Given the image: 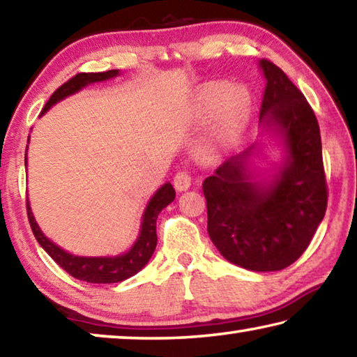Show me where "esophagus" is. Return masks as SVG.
<instances>
[{"label": "esophagus", "mask_w": 357, "mask_h": 357, "mask_svg": "<svg viewBox=\"0 0 357 357\" xmlns=\"http://www.w3.org/2000/svg\"><path fill=\"white\" fill-rule=\"evenodd\" d=\"M173 184H174V187H176V190H179V192L190 189V185H192L190 174L187 172H178L176 174H174Z\"/></svg>", "instance_id": "1"}]
</instances>
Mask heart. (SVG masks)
<instances>
[{
	"label": "heart",
	"instance_id": "1",
	"mask_svg": "<svg viewBox=\"0 0 357 357\" xmlns=\"http://www.w3.org/2000/svg\"><path fill=\"white\" fill-rule=\"evenodd\" d=\"M252 96L244 86H229L225 82L206 83L198 89L190 108L195 126H208L206 148L211 153H225L243 135L250 119Z\"/></svg>",
	"mask_w": 357,
	"mask_h": 357
}]
</instances>
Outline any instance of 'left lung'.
Returning <instances> with one entry per match:
<instances>
[{"label": "left lung", "instance_id": "obj_1", "mask_svg": "<svg viewBox=\"0 0 357 357\" xmlns=\"http://www.w3.org/2000/svg\"><path fill=\"white\" fill-rule=\"evenodd\" d=\"M266 89L261 137L282 148L280 164L257 173L263 140L229 157L203 183L208 233L229 263L255 273L288 268L309 247L328 206L315 113L298 88L268 59L258 63Z\"/></svg>", "mask_w": 357, "mask_h": 357}]
</instances>
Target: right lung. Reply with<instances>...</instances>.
I'll return each mask as SVG.
<instances>
[{
	"mask_svg": "<svg viewBox=\"0 0 357 357\" xmlns=\"http://www.w3.org/2000/svg\"><path fill=\"white\" fill-rule=\"evenodd\" d=\"M121 75L118 69L107 70V72H93V74H77L72 77L69 82H66L63 86H59L55 93L52 94V98L42 110V114H45L50 108L58 104V102L64 100L69 96H74L75 93L82 91L83 88H86L88 84L107 82L112 78ZM29 143V137H28ZM28 151V146H26ZM28 165V157L25 154V167ZM176 192H174L173 185L170 183H165L160 189H157L153 197L149 198L146 208L143 211L142 215V225L140 233L130 249L119 255H110V257H82L74 255L68 250H64L63 247L53 243L52 239H48L44 231H42L38 222L34 219V214L29 206V202L26 203L28 208V219L29 225L34 233L36 239L40 244L48 255H50L55 261L61 266V268L69 273L72 277H75L78 280L88 282V283H118L123 282L129 277L135 275L138 271H142L144 266L153 257L157 245V233H155V222L157 215L160 214V211L167 208L170 204Z\"/></svg>",
	"mask_w": 357,
	"mask_h": 357,
	"instance_id": "right-lung-1",
	"label": "right lung"
}]
</instances>
